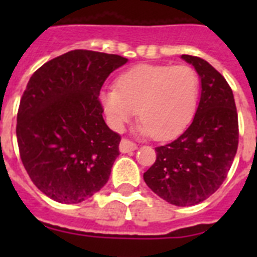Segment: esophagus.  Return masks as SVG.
Returning <instances> with one entry per match:
<instances>
[{"mask_svg": "<svg viewBox=\"0 0 257 257\" xmlns=\"http://www.w3.org/2000/svg\"><path fill=\"white\" fill-rule=\"evenodd\" d=\"M137 145L132 141L126 140V139H122L120 143V152L121 153H131L133 151H136Z\"/></svg>", "mask_w": 257, "mask_h": 257, "instance_id": "esophagus-1", "label": "esophagus"}]
</instances>
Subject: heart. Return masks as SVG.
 Instances as JSON below:
<instances>
[{
  "mask_svg": "<svg viewBox=\"0 0 257 257\" xmlns=\"http://www.w3.org/2000/svg\"><path fill=\"white\" fill-rule=\"evenodd\" d=\"M200 81L187 65H137L117 78L116 89L101 92L109 124L121 131L137 112L141 135L168 140L183 131L195 114Z\"/></svg>",
  "mask_w": 257,
  "mask_h": 257,
  "instance_id": "1",
  "label": "heart"
}]
</instances>
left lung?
<instances>
[{
	"mask_svg": "<svg viewBox=\"0 0 257 257\" xmlns=\"http://www.w3.org/2000/svg\"><path fill=\"white\" fill-rule=\"evenodd\" d=\"M199 74L200 101L191 125L156 148V161L144 181L177 207H191L215 193L227 177L239 144L235 98L225 78L200 57L183 54Z\"/></svg>",
	"mask_w": 257,
	"mask_h": 257,
	"instance_id": "1",
	"label": "left lung"
}]
</instances>
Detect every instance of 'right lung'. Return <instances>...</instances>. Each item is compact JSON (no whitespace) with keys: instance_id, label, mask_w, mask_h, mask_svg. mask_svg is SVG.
Instances as JSON below:
<instances>
[{"instance_id":"add662e5","label":"right lung","mask_w":257,"mask_h":257,"mask_svg":"<svg viewBox=\"0 0 257 257\" xmlns=\"http://www.w3.org/2000/svg\"><path fill=\"white\" fill-rule=\"evenodd\" d=\"M128 58L72 50L34 72L17 114L22 164L34 185L62 204L92 197L108 183L121 137L109 129L98 96Z\"/></svg>"}]
</instances>
